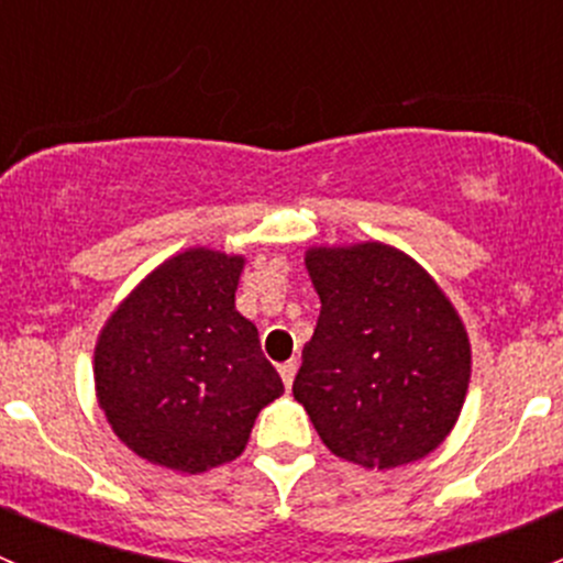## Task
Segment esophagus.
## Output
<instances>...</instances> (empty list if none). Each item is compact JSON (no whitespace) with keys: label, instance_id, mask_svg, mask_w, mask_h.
Returning a JSON list of instances; mask_svg holds the SVG:
<instances>
[{"label":"esophagus","instance_id":"esophagus-1","mask_svg":"<svg viewBox=\"0 0 563 563\" xmlns=\"http://www.w3.org/2000/svg\"><path fill=\"white\" fill-rule=\"evenodd\" d=\"M294 376H297V362H294V360L283 362V365H280V378H283V384H286V389H291Z\"/></svg>","mask_w":563,"mask_h":563}]
</instances>
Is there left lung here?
Returning <instances> with one entry per match:
<instances>
[{
	"label": "left lung",
	"instance_id": "obj_1",
	"mask_svg": "<svg viewBox=\"0 0 563 563\" xmlns=\"http://www.w3.org/2000/svg\"><path fill=\"white\" fill-rule=\"evenodd\" d=\"M321 299L294 397L329 452L397 468L455 428L471 378V343L439 283L384 242L310 247Z\"/></svg>",
	"mask_w": 563,
	"mask_h": 563
}]
</instances>
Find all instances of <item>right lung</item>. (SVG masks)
I'll return each instance as SVG.
<instances>
[{"instance_id": "obj_1", "label": "right lung", "mask_w": 563, "mask_h": 563, "mask_svg": "<svg viewBox=\"0 0 563 563\" xmlns=\"http://www.w3.org/2000/svg\"><path fill=\"white\" fill-rule=\"evenodd\" d=\"M242 255L190 247L122 299L95 345V389L128 450L201 474L245 452L283 382L236 310Z\"/></svg>"}]
</instances>
